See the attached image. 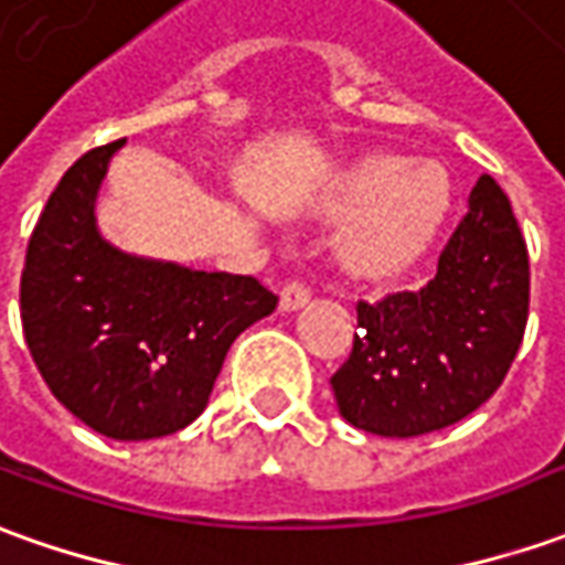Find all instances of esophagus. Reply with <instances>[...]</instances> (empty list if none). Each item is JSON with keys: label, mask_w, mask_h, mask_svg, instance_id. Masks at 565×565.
<instances>
[{"label": "esophagus", "mask_w": 565, "mask_h": 565, "mask_svg": "<svg viewBox=\"0 0 565 565\" xmlns=\"http://www.w3.org/2000/svg\"><path fill=\"white\" fill-rule=\"evenodd\" d=\"M312 299V287L306 281H299V278H290V281L284 284L281 290V309L284 312H297L302 309L306 302Z\"/></svg>", "instance_id": "1"}]
</instances>
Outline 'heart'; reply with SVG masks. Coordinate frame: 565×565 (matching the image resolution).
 <instances>
[{"label":"heart","mask_w":565,"mask_h":565,"mask_svg":"<svg viewBox=\"0 0 565 565\" xmlns=\"http://www.w3.org/2000/svg\"><path fill=\"white\" fill-rule=\"evenodd\" d=\"M324 213L352 222L340 247L352 275L395 278L439 241L451 216V185L436 167H412L398 153H367L333 182Z\"/></svg>","instance_id":"obj_1"}]
</instances>
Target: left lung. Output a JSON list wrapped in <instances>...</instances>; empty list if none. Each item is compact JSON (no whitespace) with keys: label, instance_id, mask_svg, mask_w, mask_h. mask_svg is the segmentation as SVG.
Returning a JSON list of instances; mask_svg holds the SVG:
<instances>
[{"label":"left lung","instance_id":"8db88e82","mask_svg":"<svg viewBox=\"0 0 565 565\" xmlns=\"http://www.w3.org/2000/svg\"><path fill=\"white\" fill-rule=\"evenodd\" d=\"M359 333L331 377L352 427L412 439L451 427L504 383L529 321V250L508 194L479 175L467 216L420 290L359 299Z\"/></svg>","mask_w":565,"mask_h":565}]
</instances>
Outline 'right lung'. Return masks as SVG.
Listing matches in <instances>:
<instances>
[{
  "label": "right lung",
  "instance_id": "1",
  "mask_svg": "<svg viewBox=\"0 0 565 565\" xmlns=\"http://www.w3.org/2000/svg\"><path fill=\"white\" fill-rule=\"evenodd\" d=\"M122 141L83 153L42 210L21 271V324L45 386L86 427L141 443L206 408L222 362L278 297L250 278L132 256L95 225Z\"/></svg>",
  "mask_w": 565,
  "mask_h": 565
}]
</instances>
